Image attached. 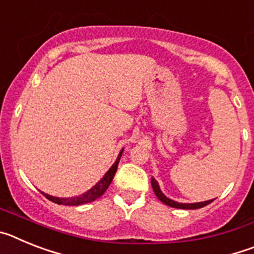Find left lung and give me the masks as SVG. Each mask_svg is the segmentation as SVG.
<instances>
[{"label": "left lung", "mask_w": 254, "mask_h": 254, "mask_svg": "<svg viewBox=\"0 0 254 254\" xmlns=\"http://www.w3.org/2000/svg\"><path fill=\"white\" fill-rule=\"evenodd\" d=\"M151 186H152V190H154L155 194L160 199L161 202L165 203V205L170 206V207H174V208H183V210H196V208H201L203 206L208 205L211 203L214 199H208V201H203V202H196V203H182V202H177L174 199H170L169 197H167L165 194L161 192L160 187H159L158 182L155 181V178H151Z\"/></svg>", "instance_id": "1"}]
</instances>
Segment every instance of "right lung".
I'll return each mask as SVG.
<instances>
[{
	"instance_id": "add662e5",
	"label": "right lung",
	"mask_w": 254,
	"mask_h": 254,
	"mask_svg": "<svg viewBox=\"0 0 254 254\" xmlns=\"http://www.w3.org/2000/svg\"><path fill=\"white\" fill-rule=\"evenodd\" d=\"M122 152H123V149L121 150V152H120V155H118L117 160L114 161L113 165H112V167L109 168V170H108L104 176H103V178L100 179V181L98 182V183H96L93 188H90L89 190H86L85 193L80 194V196H76V197H68V198L53 197V196H51V194L44 193V192H42V193H43L44 196L49 199V201H52V202H55V203H58V205L77 206V205H84V203L93 202V201H95L96 198H99V197L104 193L105 190H107V188L111 186L112 181H113L114 174H116V172H117V168H118V163H120V160H121V156H122Z\"/></svg>"
}]
</instances>
